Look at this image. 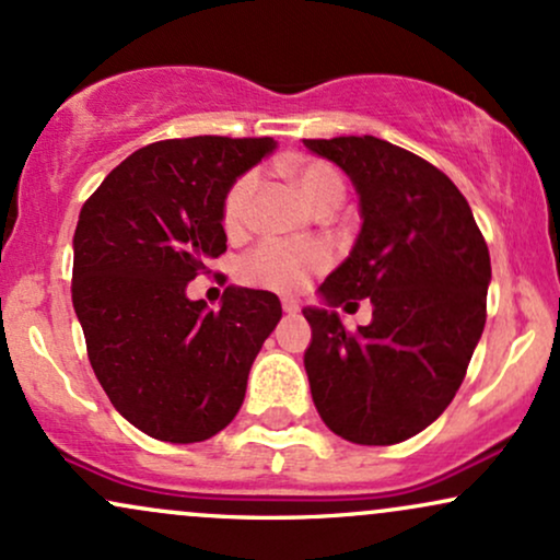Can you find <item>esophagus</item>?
<instances>
[{"mask_svg": "<svg viewBox=\"0 0 560 560\" xmlns=\"http://www.w3.org/2000/svg\"><path fill=\"white\" fill-rule=\"evenodd\" d=\"M281 307H284V313H289V316H294V313L300 311V302L292 300V298H284V300H281Z\"/></svg>", "mask_w": 560, "mask_h": 560, "instance_id": "34e87169", "label": "esophagus"}]
</instances>
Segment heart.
Here are the masks:
<instances>
[{
	"label": "heart",
	"mask_w": 560,
	"mask_h": 560,
	"mask_svg": "<svg viewBox=\"0 0 560 560\" xmlns=\"http://www.w3.org/2000/svg\"><path fill=\"white\" fill-rule=\"evenodd\" d=\"M284 173L298 184L302 197L311 208L324 210L337 208L345 199V178L326 160H287ZM255 189H258V173L247 171L229 186L223 197L221 221L229 234H240L249 221ZM331 262V253L318 242H279L266 240L244 255L240 276L244 284L271 289L279 294L300 292L311 281V276L324 271Z\"/></svg>",
	"instance_id": "obj_1"
}]
</instances>
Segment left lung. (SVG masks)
<instances>
[{
	"instance_id": "left-lung-1",
	"label": "left lung",
	"mask_w": 560,
	"mask_h": 560,
	"mask_svg": "<svg viewBox=\"0 0 560 560\" xmlns=\"http://www.w3.org/2000/svg\"><path fill=\"white\" fill-rule=\"evenodd\" d=\"M302 141L361 197V234L320 294L329 307L374 305L355 331L334 311H302L313 402L342 440L395 445L440 419L464 384L487 320L490 249L458 186L423 158L376 137Z\"/></svg>"
}]
</instances>
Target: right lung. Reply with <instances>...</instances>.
Listing matches in <instances>:
<instances>
[{"mask_svg":"<svg viewBox=\"0 0 560 560\" xmlns=\"http://www.w3.org/2000/svg\"><path fill=\"white\" fill-rule=\"evenodd\" d=\"M273 147L271 137L155 141L83 202L70 289L89 363L115 410L155 440L189 445L226 429L279 324L281 302L262 289L229 287L218 311L186 298L226 253L229 186Z\"/></svg>","mask_w":560,"mask_h":560,"instance_id":"right-lung-1","label":"right lung"}]
</instances>
